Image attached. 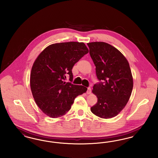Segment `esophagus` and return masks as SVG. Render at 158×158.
<instances>
[{"label": "esophagus", "mask_w": 158, "mask_h": 158, "mask_svg": "<svg viewBox=\"0 0 158 158\" xmlns=\"http://www.w3.org/2000/svg\"><path fill=\"white\" fill-rule=\"evenodd\" d=\"M86 93H87V94H90V93H91V89H90V88H88L87 91H86Z\"/></svg>", "instance_id": "34e87169"}]
</instances>
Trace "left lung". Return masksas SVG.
Listing matches in <instances>:
<instances>
[{
  "instance_id": "1",
  "label": "left lung",
  "mask_w": 158,
  "mask_h": 158,
  "mask_svg": "<svg viewBox=\"0 0 158 158\" xmlns=\"http://www.w3.org/2000/svg\"><path fill=\"white\" fill-rule=\"evenodd\" d=\"M90 57L96 67L98 79L92 93L98 102L91 112L102 118H111L124 108L131 96L133 79L129 63L120 52L104 42L87 43Z\"/></svg>"
}]
</instances>
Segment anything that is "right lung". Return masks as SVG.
<instances>
[{
    "instance_id": "1",
    "label": "right lung",
    "mask_w": 158,
    "mask_h": 158,
    "mask_svg": "<svg viewBox=\"0 0 158 158\" xmlns=\"http://www.w3.org/2000/svg\"><path fill=\"white\" fill-rule=\"evenodd\" d=\"M89 52L83 43L66 42L47 47L33 63L31 90L35 102L46 115L60 117L70 110L76 97L85 93L82 85L64 82L67 75L73 80L72 68Z\"/></svg>"
}]
</instances>
